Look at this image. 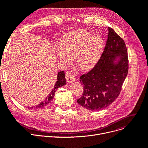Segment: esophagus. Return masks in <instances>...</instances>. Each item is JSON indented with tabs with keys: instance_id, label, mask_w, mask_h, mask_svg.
<instances>
[{
	"instance_id": "1",
	"label": "esophagus",
	"mask_w": 148,
	"mask_h": 148,
	"mask_svg": "<svg viewBox=\"0 0 148 148\" xmlns=\"http://www.w3.org/2000/svg\"><path fill=\"white\" fill-rule=\"evenodd\" d=\"M66 80L68 83H73L75 80V78L74 75H73L71 73H67L66 74Z\"/></svg>"
}]
</instances>
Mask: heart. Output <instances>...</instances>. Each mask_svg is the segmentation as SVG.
I'll return each instance as SVG.
<instances>
[{
    "label": "heart",
    "instance_id": "1",
    "mask_svg": "<svg viewBox=\"0 0 148 148\" xmlns=\"http://www.w3.org/2000/svg\"><path fill=\"white\" fill-rule=\"evenodd\" d=\"M60 44L61 47H54L60 65L67 66L75 58L76 65L83 71H88L95 65L104 48L101 38L83 30L65 35Z\"/></svg>",
    "mask_w": 148,
    "mask_h": 148
}]
</instances>
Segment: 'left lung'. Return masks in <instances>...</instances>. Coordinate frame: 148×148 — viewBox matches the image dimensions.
<instances>
[{"label":"left lung","instance_id":"1","mask_svg":"<svg viewBox=\"0 0 148 148\" xmlns=\"http://www.w3.org/2000/svg\"><path fill=\"white\" fill-rule=\"evenodd\" d=\"M106 45L99 60L87 74L80 77L83 94L77 100L82 107L98 111L118 98L128 71L125 42L113 29L108 27Z\"/></svg>","mask_w":148,"mask_h":148}]
</instances>
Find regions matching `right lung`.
Segmentation results:
<instances>
[{
	"label": "right lung",
	"instance_id": "obj_1",
	"mask_svg": "<svg viewBox=\"0 0 148 148\" xmlns=\"http://www.w3.org/2000/svg\"><path fill=\"white\" fill-rule=\"evenodd\" d=\"M65 84H66V79H65V73H64V71H60L58 73L57 81L56 82V83L54 86V88L51 90L49 95L43 101H42L38 105L30 107H27V108H32V109H37V108H42V107L46 106L47 105H48L49 104H50L51 102V101L53 99V97L54 96V94H55V92H56V90L59 88L63 86L64 85H65Z\"/></svg>",
	"mask_w": 148,
	"mask_h": 148
}]
</instances>
